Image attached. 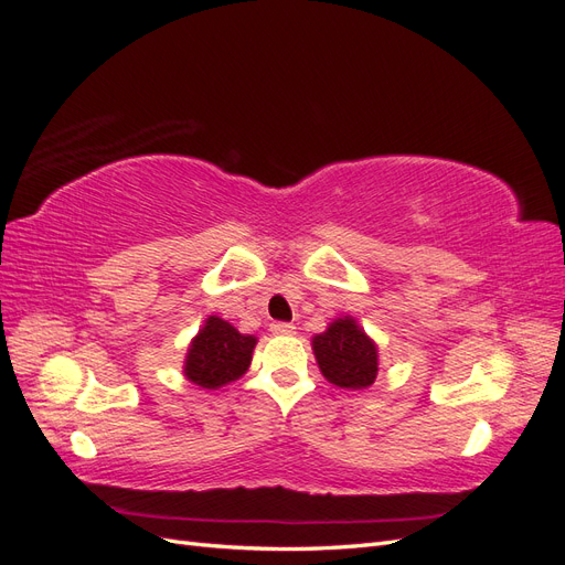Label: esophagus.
Instances as JSON below:
<instances>
[{"instance_id":"obj_1","label":"esophagus","mask_w":565,"mask_h":565,"mask_svg":"<svg viewBox=\"0 0 565 565\" xmlns=\"http://www.w3.org/2000/svg\"><path fill=\"white\" fill-rule=\"evenodd\" d=\"M295 324L292 322H273L270 324V332L273 334H295Z\"/></svg>"}]
</instances>
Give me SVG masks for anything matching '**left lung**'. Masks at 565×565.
<instances>
[{
  "label": "left lung",
  "instance_id": "obj_1",
  "mask_svg": "<svg viewBox=\"0 0 565 565\" xmlns=\"http://www.w3.org/2000/svg\"><path fill=\"white\" fill-rule=\"evenodd\" d=\"M313 353L322 377L334 386L358 391L377 380V347L351 316L337 318L322 334H316Z\"/></svg>",
  "mask_w": 565,
  "mask_h": 565
}]
</instances>
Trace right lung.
<instances>
[{
  "mask_svg": "<svg viewBox=\"0 0 565 565\" xmlns=\"http://www.w3.org/2000/svg\"><path fill=\"white\" fill-rule=\"evenodd\" d=\"M256 337L241 334L218 316L204 320L185 355V377L202 388H221L241 380L252 363Z\"/></svg>",
  "mask_w": 565,
  "mask_h": 565,
  "instance_id": "right-lung-1",
  "label": "right lung"
}]
</instances>
